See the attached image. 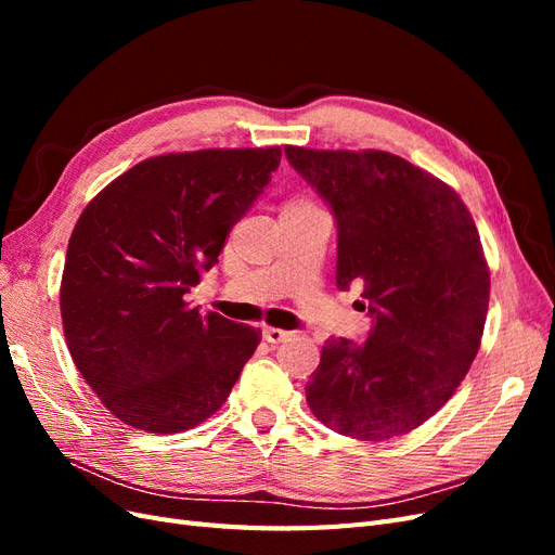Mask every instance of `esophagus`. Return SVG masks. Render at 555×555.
Masks as SVG:
<instances>
[{
	"label": "esophagus",
	"mask_w": 555,
	"mask_h": 555,
	"mask_svg": "<svg viewBox=\"0 0 555 555\" xmlns=\"http://www.w3.org/2000/svg\"><path fill=\"white\" fill-rule=\"evenodd\" d=\"M289 331H282V328H275V326H266L263 328V340H268V343H284L289 338Z\"/></svg>",
	"instance_id": "obj_1"
}]
</instances>
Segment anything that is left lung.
<instances>
[{"label": "left lung", "mask_w": 555, "mask_h": 555, "mask_svg": "<svg viewBox=\"0 0 555 555\" xmlns=\"http://www.w3.org/2000/svg\"><path fill=\"white\" fill-rule=\"evenodd\" d=\"M284 155L333 210L335 282L361 284L373 317L365 343L326 340L308 405L347 438H400L444 405L479 351L491 275L473 215L440 178L382 150Z\"/></svg>", "instance_id": "obj_1"}]
</instances>
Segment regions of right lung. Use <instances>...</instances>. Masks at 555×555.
I'll return each mask as SVG.
<instances>
[{"instance_id": "add662e5", "label": "right lung", "mask_w": 555, "mask_h": 555, "mask_svg": "<svg viewBox=\"0 0 555 555\" xmlns=\"http://www.w3.org/2000/svg\"><path fill=\"white\" fill-rule=\"evenodd\" d=\"M282 150H196L150 157L78 217L60 289L80 375L127 426L180 433L224 405L261 331L201 314L184 294L210 271Z\"/></svg>"}]
</instances>
